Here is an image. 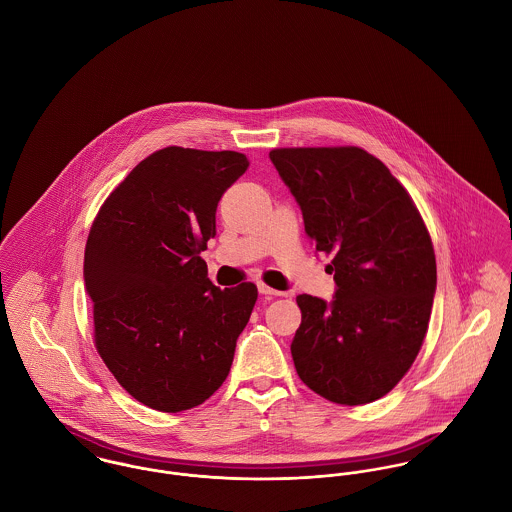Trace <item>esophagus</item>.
Wrapping results in <instances>:
<instances>
[{"label": "esophagus", "mask_w": 512, "mask_h": 512, "mask_svg": "<svg viewBox=\"0 0 512 512\" xmlns=\"http://www.w3.org/2000/svg\"><path fill=\"white\" fill-rule=\"evenodd\" d=\"M258 292L262 293V295H266V297H274V295H284L282 292H276V290H272L270 286H266V284H258Z\"/></svg>", "instance_id": "obj_1"}]
</instances>
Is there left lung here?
<instances>
[{"label":"left lung","instance_id":"left-lung-1","mask_svg":"<svg viewBox=\"0 0 512 512\" xmlns=\"http://www.w3.org/2000/svg\"><path fill=\"white\" fill-rule=\"evenodd\" d=\"M270 159L292 191L335 297L297 295L292 341L299 378L319 396L368 404L388 394L424 343L436 254L412 197L361 147H282Z\"/></svg>","mask_w":512,"mask_h":512}]
</instances>
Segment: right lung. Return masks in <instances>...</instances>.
<instances>
[{
  "mask_svg": "<svg viewBox=\"0 0 512 512\" xmlns=\"http://www.w3.org/2000/svg\"><path fill=\"white\" fill-rule=\"evenodd\" d=\"M238 151L165 147L110 193L84 248L94 343L147 408L183 412L228 376L258 290L217 288L199 256L217 234L222 193L248 169Z\"/></svg>",
  "mask_w": 512,
  "mask_h": 512,
  "instance_id": "right-lung-1",
  "label": "right lung"
}]
</instances>
